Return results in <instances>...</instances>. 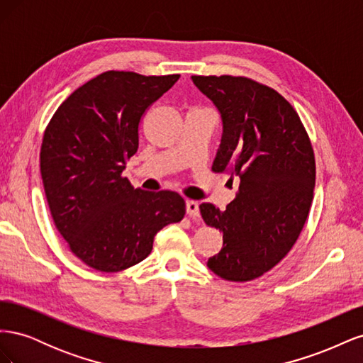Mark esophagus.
<instances>
[{
  "label": "esophagus",
  "mask_w": 363,
  "mask_h": 363,
  "mask_svg": "<svg viewBox=\"0 0 363 363\" xmlns=\"http://www.w3.org/2000/svg\"><path fill=\"white\" fill-rule=\"evenodd\" d=\"M186 213H188L191 218H199V213H200L199 203L192 200L186 201Z\"/></svg>",
  "instance_id": "34e87169"
}]
</instances>
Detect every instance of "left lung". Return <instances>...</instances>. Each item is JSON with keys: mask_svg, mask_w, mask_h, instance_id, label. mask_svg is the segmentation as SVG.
<instances>
[{"mask_svg": "<svg viewBox=\"0 0 363 363\" xmlns=\"http://www.w3.org/2000/svg\"><path fill=\"white\" fill-rule=\"evenodd\" d=\"M192 82L223 118L212 171L239 179L224 212L200 206L204 223L223 233V248L207 267L228 281L255 280L286 257L309 215L316 175L311 139L291 103L267 84L242 75H192Z\"/></svg>", "mask_w": 363, "mask_h": 363, "instance_id": "8db88e82", "label": "left lung"}]
</instances>
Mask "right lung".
<instances>
[{
  "instance_id": "obj_1",
  "label": "right lung",
  "mask_w": 363,
  "mask_h": 363,
  "mask_svg": "<svg viewBox=\"0 0 363 363\" xmlns=\"http://www.w3.org/2000/svg\"><path fill=\"white\" fill-rule=\"evenodd\" d=\"M179 77L106 71L75 89L43 133L40 174L54 224L96 271L136 265L159 230L184 216L177 192L135 189L123 175L138 151L142 118Z\"/></svg>"
}]
</instances>
